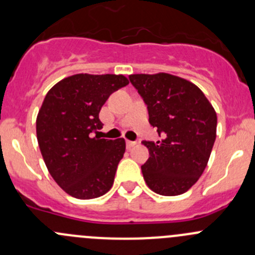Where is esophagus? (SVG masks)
I'll use <instances>...</instances> for the list:
<instances>
[{"mask_svg":"<svg viewBox=\"0 0 255 255\" xmlns=\"http://www.w3.org/2000/svg\"><path fill=\"white\" fill-rule=\"evenodd\" d=\"M135 142H132V140H127V142H126V145H127V149H132L133 146L135 145Z\"/></svg>","mask_w":255,"mask_h":255,"instance_id":"34e87169","label":"esophagus"}]
</instances>
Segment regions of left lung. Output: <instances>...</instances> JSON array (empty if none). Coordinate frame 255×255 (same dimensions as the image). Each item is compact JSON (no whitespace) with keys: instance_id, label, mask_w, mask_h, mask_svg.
Returning <instances> with one entry per match:
<instances>
[{"instance_id":"8db88e82","label":"left lung","mask_w":255,"mask_h":255,"mask_svg":"<svg viewBox=\"0 0 255 255\" xmlns=\"http://www.w3.org/2000/svg\"><path fill=\"white\" fill-rule=\"evenodd\" d=\"M148 106L149 123L163 133L156 143L143 142L149 159L142 165L151 191L177 196L204 173L212 151L217 115L195 84L166 73L129 75Z\"/></svg>"}]
</instances>
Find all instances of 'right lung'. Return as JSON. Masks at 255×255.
Wrapping results in <instances>:
<instances>
[{"label": "right lung", "instance_id": "obj_1", "mask_svg": "<svg viewBox=\"0 0 255 255\" xmlns=\"http://www.w3.org/2000/svg\"><path fill=\"white\" fill-rule=\"evenodd\" d=\"M128 84L125 75L76 74L45 95L37 116L40 153L51 177L75 199H96L112 187L126 140L92 135L102 128L99 113L110 95Z\"/></svg>", "mask_w": 255, "mask_h": 255}]
</instances>
